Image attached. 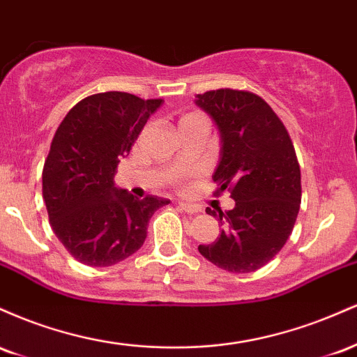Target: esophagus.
<instances>
[{"label":"esophagus","mask_w":357,"mask_h":357,"mask_svg":"<svg viewBox=\"0 0 357 357\" xmlns=\"http://www.w3.org/2000/svg\"><path fill=\"white\" fill-rule=\"evenodd\" d=\"M179 208H181L183 211L186 213H199L202 211V208L198 206V204H192V203H186V202H179Z\"/></svg>","instance_id":"1"}]
</instances>
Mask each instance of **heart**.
I'll use <instances>...</instances> for the list:
<instances>
[{"label": "heart", "instance_id": "heart-1", "mask_svg": "<svg viewBox=\"0 0 357 357\" xmlns=\"http://www.w3.org/2000/svg\"><path fill=\"white\" fill-rule=\"evenodd\" d=\"M186 117H188V116H186ZM174 181H176V183H178V184H179V183H181V179H179V178H176V179H174Z\"/></svg>", "mask_w": 357, "mask_h": 357}]
</instances>
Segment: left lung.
I'll return each mask as SVG.
<instances>
[{
    "mask_svg": "<svg viewBox=\"0 0 357 357\" xmlns=\"http://www.w3.org/2000/svg\"><path fill=\"white\" fill-rule=\"evenodd\" d=\"M196 104L220 130L215 195L230 191L235 199L227 213L208 208L223 230L198 250L228 272H255L284 247L301 208V166L292 139L267 102L248 90H208L198 93Z\"/></svg>",
    "mask_w": 357,
    "mask_h": 357,
    "instance_id": "left-lung-1",
    "label": "left lung"
}]
</instances>
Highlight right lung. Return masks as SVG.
I'll return each mask as SVG.
<instances>
[{
    "label": "right lung",
    "mask_w": 357,
    "mask_h": 357,
    "mask_svg": "<svg viewBox=\"0 0 357 357\" xmlns=\"http://www.w3.org/2000/svg\"><path fill=\"white\" fill-rule=\"evenodd\" d=\"M162 99L127 92L85 97L53 136L43 166L48 220L65 250L89 267H109L144 243L155 210L169 199H137L114 186L119 159L130 153Z\"/></svg>",
    "instance_id": "add662e5"
}]
</instances>
